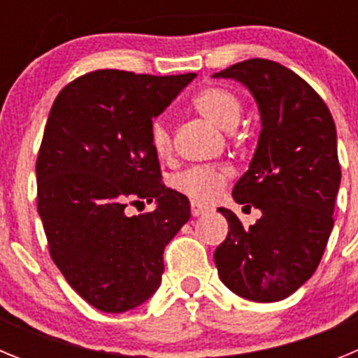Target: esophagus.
Masks as SVG:
<instances>
[{
	"label": "esophagus",
	"instance_id": "obj_1",
	"mask_svg": "<svg viewBox=\"0 0 358 358\" xmlns=\"http://www.w3.org/2000/svg\"><path fill=\"white\" fill-rule=\"evenodd\" d=\"M210 211V206H206V204H201V202H192V215L194 217H201V215L208 213Z\"/></svg>",
	"mask_w": 358,
	"mask_h": 358
}]
</instances>
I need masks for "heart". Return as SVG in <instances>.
<instances>
[{"label":"heart","mask_w":358,"mask_h":358,"mask_svg":"<svg viewBox=\"0 0 358 358\" xmlns=\"http://www.w3.org/2000/svg\"><path fill=\"white\" fill-rule=\"evenodd\" d=\"M199 115L220 129H233L242 115V100L235 91L222 85H208L192 98ZM148 140L157 157H169L173 152V136L164 118H154L148 127ZM231 170L226 166H192L173 176L172 185L177 192L195 201H210L229 181Z\"/></svg>","instance_id":"heart-1"}]
</instances>
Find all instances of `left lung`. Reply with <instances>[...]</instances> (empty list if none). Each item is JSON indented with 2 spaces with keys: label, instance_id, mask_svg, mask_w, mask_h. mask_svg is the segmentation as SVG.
<instances>
[{
  "label": "left lung",
  "instance_id": "1",
  "mask_svg": "<svg viewBox=\"0 0 358 358\" xmlns=\"http://www.w3.org/2000/svg\"><path fill=\"white\" fill-rule=\"evenodd\" d=\"M215 77L249 87L262 115L255 156L233 188V199L262 217L243 227L233 211L218 208L229 231L215 265L238 296L281 301L315 273L334 227L341 185L334 118L308 82L274 61L249 59Z\"/></svg>",
  "mask_w": 358,
  "mask_h": 358
}]
</instances>
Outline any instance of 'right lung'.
Masks as SVG:
<instances>
[{
  "label": "right lung",
  "instance_id": "1",
  "mask_svg": "<svg viewBox=\"0 0 358 358\" xmlns=\"http://www.w3.org/2000/svg\"><path fill=\"white\" fill-rule=\"evenodd\" d=\"M195 73L154 77L96 69L57 94L37 154V211L52 260L94 308L147 301L163 251L188 222L189 201L166 188L148 127ZM156 200L150 214L124 208Z\"/></svg>",
  "mask_w": 358,
  "mask_h": 358
}]
</instances>
